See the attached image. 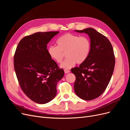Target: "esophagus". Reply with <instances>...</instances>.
Listing matches in <instances>:
<instances>
[{
  "instance_id": "obj_1",
  "label": "esophagus",
  "mask_w": 130,
  "mask_h": 130,
  "mask_svg": "<svg viewBox=\"0 0 130 130\" xmlns=\"http://www.w3.org/2000/svg\"><path fill=\"white\" fill-rule=\"evenodd\" d=\"M64 71L65 74H67V73H70V70H64Z\"/></svg>"
}]
</instances>
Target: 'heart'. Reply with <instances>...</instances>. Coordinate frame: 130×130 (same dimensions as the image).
I'll return each instance as SVG.
<instances>
[{
  "mask_svg": "<svg viewBox=\"0 0 130 130\" xmlns=\"http://www.w3.org/2000/svg\"><path fill=\"white\" fill-rule=\"evenodd\" d=\"M57 46H50L48 52L50 57L58 63L62 62L66 53L67 58L61 67L68 69L75 63L81 64L87 60L90 50V42L85 36L67 33L62 35L56 41Z\"/></svg>",
  "mask_w": 130,
  "mask_h": 130,
  "instance_id": "obj_1",
  "label": "heart"
}]
</instances>
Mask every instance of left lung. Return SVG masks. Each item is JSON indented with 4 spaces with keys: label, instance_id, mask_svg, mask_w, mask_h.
Here are the masks:
<instances>
[{
    "label": "left lung",
    "instance_id": "left-lung-1",
    "mask_svg": "<svg viewBox=\"0 0 130 130\" xmlns=\"http://www.w3.org/2000/svg\"><path fill=\"white\" fill-rule=\"evenodd\" d=\"M75 31L88 35L90 50L87 60L71 70L76 76L74 91L81 99L92 100L104 92L111 80L115 66L113 47L107 37L91 27Z\"/></svg>",
    "mask_w": 130,
    "mask_h": 130
}]
</instances>
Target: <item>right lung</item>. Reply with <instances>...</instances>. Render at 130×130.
<instances>
[{"label": "right lung", "instance_id": "add662e5", "mask_svg": "<svg viewBox=\"0 0 130 130\" xmlns=\"http://www.w3.org/2000/svg\"><path fill=\"white\" fill-rule=\"evenodd\" d=\"M59 31L38 32L23 38L14 55V68L20 87L31 100L40 104L55 97L56 86L64 76L47 49V44Z\"/></svg>", "mask_w": 130, "mask_h": 130}]
</instances>
